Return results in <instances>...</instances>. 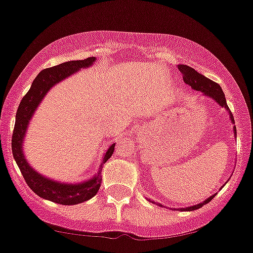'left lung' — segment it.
Masks as SVG:
<instances>
[{
  "instance_id": "8db88e82",
  "label": "left lung",
  "mask_w": 253,
  "mask_h": 253,
  "mask_svg": "<svg viewBox=\"0 0 253 253\" xmlns=\"http://www.w3.org/2000/svg\"><path fill=\"white\" fill-rule=\"evenodd\" d=\"M178 70L182 72V75H183V80L187 84H189V86H191L193 89H196V91L202 92L204 96L211 97V98L214 99L215 102H217V104H219V106L224 107V108H226L227 111H229V107H227V104H226V99H225L224 92H222L221 87H220L216 82L207 79L206 76L201 75L199 72H197L194 69L187 66V65H179ZM229 113H230V119H231L232 123H235L232 113L230 111H229ZM234 131H235V134H236V127H235ZM214 196L209 197V198L207 199V201H204L203 203L197 204V206H193V207H189V208H183V211H196V209H199L202 206L209 203V202L214 198Z\"/></svg>"
}]
</instances>
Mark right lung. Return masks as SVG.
<instances>
[{
	"mask_svg": "<svg viewBox=\"0 0 253 253\" xmlns=\"http://www.w3.org/2000/svg\"><path fill=\"white\" fill-rule=\"evenodd\" d=\"M94 60H96V57L93 56L84 60H72V61H66L64 64L57 65V66L44 69L36 77L31 88L27 92L26 96L22 98L18 109H17L16 124H14L13 135H12V154H13L14 160H16L19 169H21L22 176H23L24 181L27 182L29 188L37 196L54 202V203L62 204V206H75V204L84 203V202L88 201L92 197L96 196L99 187H101V173H98L92 179L79 184L60 183V182L45 178L44 176L34 171L28 165L27 160L24 159L23 151H22V142H23L29 121L32 119V116L36 112L37 107L39 106L47 91L52 86H55L57 82L65 80L74 72L79 71L80 69L91 66ZM114 146H116V144H112L109 146L108 151L103 156V164H106L107 160L111 159L114 152Z\"/></svg>",
	"mask_w": 253,
	"mask_h": 253,
	"instance_id": "add662e5",
	"label": "right lung"
}]
</instances>
